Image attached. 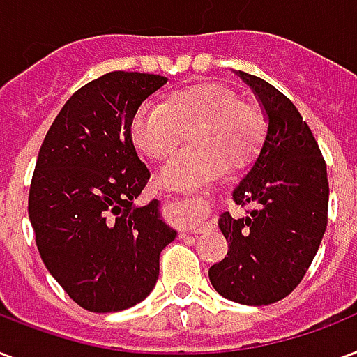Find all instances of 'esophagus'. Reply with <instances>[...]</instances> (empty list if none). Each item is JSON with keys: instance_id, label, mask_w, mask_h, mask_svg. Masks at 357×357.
Returning <instances> with one entry per match:
<instances>
[{"instance_id": "34e87169", "label": "esophagus", "mask_w": 357, "mask_h": 357, "mask_svg": "<svg viewBox=\"0 0 357 357\" xmlns=\"http://www.w3.org/2000/svg\"><path fill=\"white\" fill-rule=\"evenodd\" d=\"M186 203L190 204V208H197V210L204 208L203 203H201V199H186ZM186 225L190 231H193V233H199V231H203V227H204L203 220H190Z\"/></svg>"}]
</instances>
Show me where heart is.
<instances>
[{"mask_svg": "<svg viewBox=\"0 0 357 357\" xmlns=\"http://www.w3.org/2000/svg\"><path fill=\"white\" fill-rule=\"evenodd\" d=\"M262 117L218 82H199L169 93L164 106H143L132 121V141L143 156L165 162L190 134V151L160 171V186L192 190L214 178L220 165L236 169L257 154Z\"/></svg>", "mask_w": 357, "mask_h": 357, "instance_id": "obj_1", "label": "heart"}]
</instances>
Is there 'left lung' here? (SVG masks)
Masks as SVG:
<instances>
[{
	"label": "left lung",
	"mask_w": 357,
	"mask_h": 357,
	"mask_svg": "<svg viewBox=\"0 0 357 357\" xmlns=\"http://www.w3.org/2000/svg\"><path fill=\"white\" fill-rule=\"evenodd\" d=\"M266 115V134L250 169L234 188L245 218L223 212L218 227L227 257L208 270L218 294L244 305L289 296L311 266L328 223V173L313 132L296 106L264 79L236 73Z\"/></svg>",
	"instance_id": "8db88e82"
}]
</instances>
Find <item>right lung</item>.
<instances>
[{
    "label": "right lung",
    "instance_id": "add662e5",
    "mask_svg": "<svg viewBox=\"0 0 357 357\" xmlns=\"http://www.w3.org/2000/svg\"><path fill=\"white\" fill-rule=\"evenodd\" d=\"M165 76L107 73L61 107L38 151L29 220L40 259L79 307L115 313L143 302L160 253L176 236L154 199L137 206L147 165L132 143V121Z\"/></svg>",
    "mask_w": 357,
    "mask_h": 357
}]
</instances>
